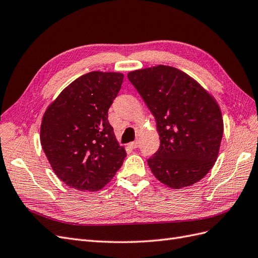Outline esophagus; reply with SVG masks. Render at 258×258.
<instances>
[{"label":"esophagus","instance_id":"obj_1","mask_svg":"<svg viewBox=\"0 0 258 258\" xmlns=\"http://www.w3.org/2000/svg\"><path fill=\"white\" fill-rule=\"evenodd\" d=\"M130 148H132V150H135V148H138L139 147V142L136 141V142H131L128 144Z\"/></svg>","mask_w":258,"mask_h":258}]
</instances>
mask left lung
I'll return each instance as SVG.
<instances>
[{
    "instance_id": "left-lung-1",
    "label": "left lung",
    "mask_w": 258,
    "mask_h": 258,
    "mask_svg": "<svg viewBox=\"0 0 258 258\" xmlns=\"http://www.w3.org/2000/svg\"><path fill=\"white\" fill-rule=\"evenodd\" d=\"M128 79L157 123L160 146L147 159L153 174L174 189L199 182L214 166L224 132L214 98L172 67L137 70Z\"/></svg>"
}]
</instances>
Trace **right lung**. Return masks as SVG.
<instances>
[{
	"mask_svg": "<svg viewBox=\"0 0 258 258\" xmlns=\"http://www.w3.org/2000/svg\"><path fill=\"white\" fill-rule=\"evenodd\" d=\"M123 75L90 72L62 90L47 107L41 144L53 172L72 188L96 191L111 181L127 154L108 122Z\"/></svg>",
	"mask_w": 258,
	"mask_h": 258,
	"instance_id": "right-lung-1",
	"label": "right lung"
}]
</instances>
